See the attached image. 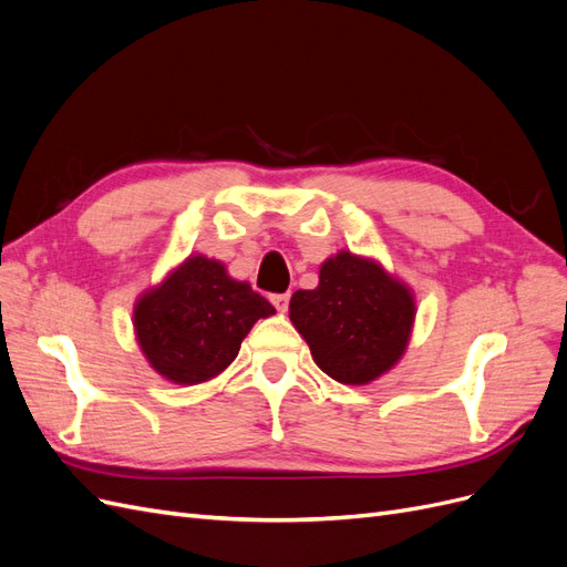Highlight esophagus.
I'll use <instances>...</instances> for the list:
<instances>
[{"mask_svg":"<svg viewBox=\"0 0 567 567\" xmlns=\"http://www.w3.org/2000/svg\"><path fill=\"white\" fill-rule=\"evenodd\" d=\"M288 302H290V296H288V293L271 296V305L277 307V312H286V310H288Z\"/></svg>","mask_w":567,"mask_h":567,"instance_id":"obj_1","label":"esophagus"}]
</instances>
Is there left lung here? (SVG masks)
<instances>
[{
    "instance_id": "1",
    "label": "left lung",
    "mask_w": 567,
    "mask_h": 567,
    "mask_svg": "<svg viewBox=\"0 0 567 567\" xmlns=\"http://www.w3.org/2000/svg\"><path fill=\"white\" fill-rule=\"evenodd\" d=\"M288 312L323 373L367 385L400 362L416 302L379 262L340 250L321 265L315 290H296Z\"/></svg>"
}]
</instances>
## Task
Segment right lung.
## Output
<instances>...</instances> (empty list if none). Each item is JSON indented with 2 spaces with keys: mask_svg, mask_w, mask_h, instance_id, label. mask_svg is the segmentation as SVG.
I'll return each instance as SVG.
<instances>
[{
  "mask_svg": "<svg viewBox=\"0 0 567 567\" xmlns=\"http://www.w3.org/2000/svg\"><path fill=\"white\" fill-rule=\"evenodd\" d=\"M274 307L205 255H188L134 305L136 342L163 379L198 385L225 371L257 319Z\"/></svg>",
  "mask_w": 567,
  "mask_h": 567,
  "instance_id": "1",
  "label": "right lung"
}]
</instances>
